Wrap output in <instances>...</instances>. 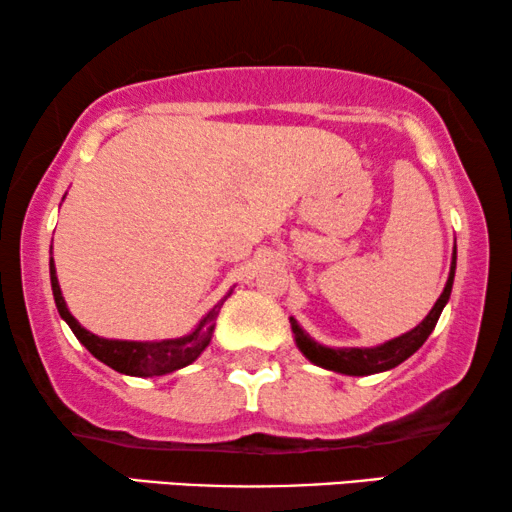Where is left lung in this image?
<instances>
[{
    "instance_id": "8db88e82",
    "label": "left lung",
    "mask_w": 512,
    "mask_h": 512,
    "mask_svg": "<svg viewBox=\"0 0 512 512\" xmlns=\"http://www.w3.org/2000/svg\"><path fill=\"white\" fill-rule=\"evenodd\" d=\"M454 270H457V247H454V254H452L450 277H447L445 289H443V293H440V298L436 300V305L431 307V312L426 314L422 324H417L412 331L398 335V338H394V340L384 342V345L349 347V349L347 347L345 349L324 347V345H319V342H314L310 335H307L303 328L298 326V321L291 317L289 321H291V331H293V335H296V345L300 352H303L307 359L314 363V366L333 370V373L363 377V375H375V373H384V370L396 368L398 363L410 359V356L424 345L433 328H436L440 312H443L447 300H450L452 284H454Z\"/></svg>"
}]
</instances>
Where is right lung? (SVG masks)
I'll return each mask as SVG.
<instances>
[{
  "label": "right lung",
  "mask_w": 512,
  "mask_h": 512,
  "mask_svg": "<svg viewBox=\"0 0 512 512\" xmlns=\"http://www.w3.org/2000/svg\"><path fill=\"white\" fill-rule=\"evenodd\" d=\"M51 286H53V298L55 305H58L60 317L67 321L72 333L79 338L83 347L88 349L95 359H100L102 363H107L109 368L118 370L123 375H132V377H153V375H167L174 373V370L188 366L193 363L198 356L205 352V347L209 345L214 333V321L219 317V310L223 305L216 303L212 310L207 312V317L200 321L198 328L193 333L184 335V338H174V340H158V342H137V340H109V338H100V335L90 333L83 328L79 321L72 317V312L67 310L65 298H62L60 284H58V275H55V263L51 258Z\"/></svg>",
  "instance_id": "right-lung-1"
}]
</instances>
